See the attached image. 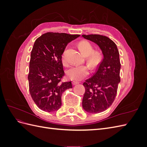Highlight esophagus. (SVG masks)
<instances>
[{"label": "esophagus", "mask_w": 147, "mask_h": 147, "mask_svg": "<svg viewBox=\"0 0 147 147\" xmlns=\"http://www.w3.org/2000/svg\"><path fill=\"white\" fill-rule=\"evenodd\" d=\"M79 83H80L78 82H75V81H73V82H72V84H73V85H76V84H79Z\"/></svg>", "instance_id": "1"}]
</instances>
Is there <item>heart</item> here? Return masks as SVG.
I'll list each match as a JSON object with an SVG mask.
<instances>
[{"label":"heart","instance_id":"heart-1","mask_svg":"<svg viewBox=\"0 0 147 147\" xmlns=\"http://www.w3.org/2000/svg\"><path fill=\"white\" fill-rule=\"evenodd\" d=\"M78 47L84 56H88L87 63L92 68H94L99 64L102 59V53L99 51H94L91 44L86 41L82 40L78 43ZM62 62L64 65L67 63L65 53L62 55ZM67 77L72 80L79 81L89 74V68L85 65H74L69 68L66 72Z\"/></svg>","mask_w":147,"mask_h":147}]
</instances>
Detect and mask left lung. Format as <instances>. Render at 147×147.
I'll list each match as a JSON object with an SVG mask.
<instances>
[{"mask_svg":"<svg viewBox=\"0 0 147 147\" xmlns=\"http://www.w3.org/2000/svg\"><path fill=\"white\" fill-rule=\"evenodd\" d=\"M82 37L96 43L104 55L96 73L83 84L85 88L83 108L88 113H97L107 109L116 97L121 69L119 51L114 42L104 35L91 34Z\"/></svg>","mask_w":147,"mask_h":147,"instance_id":"8db88e82","label":"left lung"}]
</instances>
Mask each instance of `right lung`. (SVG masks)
Here are the masks:
<instances>
[{
    "label": "right lung",
    "mask_w": 147,
    "mask_h": 147,
    "mask_svg": "<svg viewBox=\"0 0 147 147\" xmlns=\"http://www.w3.org/2000/svg\"><path fill=\"white\" fill-rule=\"evenodd\" d=\"M80 36L47 32L35 40L29 62V87L35 104L42 110L52 112L58 110L63 92L72 88L71 82H61L64 76L62 55L67 45Z\"/></svg>",
    "instance_id": "1"
}]
</instances>
